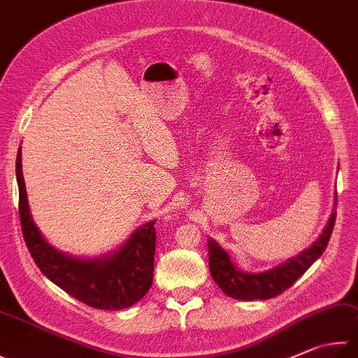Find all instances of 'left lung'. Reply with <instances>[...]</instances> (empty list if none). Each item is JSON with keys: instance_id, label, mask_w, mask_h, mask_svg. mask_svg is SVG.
I'll use <instances>...</instances> for the list:
<instances>
[{"instance_id": "8db88e82", "label": "left lung", "mask_w": 358, "mask_h": 358, "mask_svg": "<svg viewBox=\"0 0 358 358\" xmlns=\"http://www.w3.org/2000/svg\"><path fill=\"white\" fill-rule=\"evenodd\" d=\"M335 217L336 212L334 210L320 238L304 252L289 259L284 265L257 274L245 273L235 268L227 252L222 251L217 241L208 238V269H210L213 280L217 282L222 293L240 301H263L284 293L324 252L334 231Z\"/></svg>"}]
</instances>
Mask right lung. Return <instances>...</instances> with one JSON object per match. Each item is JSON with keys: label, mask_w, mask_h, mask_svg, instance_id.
Here are the masks:
<instances>
[{"label": "right lung", "mask_w": 358, "mask_h": 358, "mask_svg": "<svg viewBox=\"0 0 358 358\" xmlns=\"http://www.w3.org/2000/svg\"><path fill=\"white\" fill-rule=\"evenodd\" d=\"M15 171L23 238L46 278L74 299L99 310H123L143 298L152 285L156 221L137 229L115 254L99 259H73L50 246L34 224L22 173V150L17 154Z\"/></svg>", "instance_id": "right-lung-1"}]
</instances>
